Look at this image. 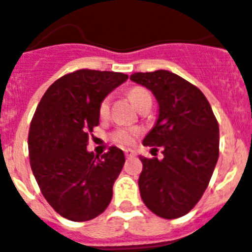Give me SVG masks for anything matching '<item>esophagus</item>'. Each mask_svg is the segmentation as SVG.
Segmentation results:
<instances>
[{"instance_id": "obj_1", "label": "esophagus", "mask_w": 252, "mask_h": 252, "mask_svg": "<svg viewBox=\"0 0 252 252\" xmlns=\"http://www.w3.org/2000/svg\"><path fill=\"white\" fill-rule=\"evenodd\" d=\"M125 156H126L127 158H132V156H135V152H134L132 150H125Z\"/></svg>"}]
</instances>
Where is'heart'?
Instances as JSON below:
<instances>
[{
	"label": "heart",
	"mask_w": 252,
	"mask_h": 252,
	"mask_svg": "<svg viewBox=\"0 0 252 252\" xmlns=\"http://www.w3.org/2000/svg\"><path fill=\"white\" fill-rule=\"evenodd\" d=\"M148 91H146L144 88H140V87H136V88H132L131 91L128 92V97L131 100V102L134 105H138V102L144 98L146 96H148ZM109 113V97H105L100 102V105H98V116L104 118V117L108 116ZM138 128H126V127H122V128H117L116 131L113 132V139L116 142L121 143V144H130L132 142V139L134 136L138 134Z\"/></svg>",
	"instance_id": "b5f03b06"
}]
</instances>
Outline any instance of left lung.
I'll return each instance as SVG.
<instances>
[{
    "mask_svg": "<svg viewBox=\"0 0 252 252\" xmlns=\"http://www.w3.org/2000/svg\"><path fill=\"white\" fill-rule=\"evenodd\" d=\"M130 79L158 100L156 124L143 146L164 158H140L139 191L143 202L162 219L185 216L204 194L219 158L220 131L203 92L168 70L135 72Z\"/></svg>",
    "mask_w": 252,
    "mask_h": 252,
    "instance_id": "1",
    "label": "left lung"
}]
</instances>
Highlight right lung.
Returning a JSON list of instances; mask_svg holds the SVG:
<instances>
[{
	"instance_id": "obj_1",
	"label": "right lung",
	"mask_w": 252,
	"mask_h": 252,
	"mask_svg": "<svg viewBox=\"0 0 252 252\" xmlns=\"http://www.w3.org/2000/svg\"><path fill=\"white\" fill-rule=\"evenodd\" d=\"M122 72L76 70L57 79L40 100L28 134L30 164L46 202L62 217L88 221L109 206L125 164L122 150L101 158L87 151L98 105L125 83Z\"/></svg>"
}]
</instances>
